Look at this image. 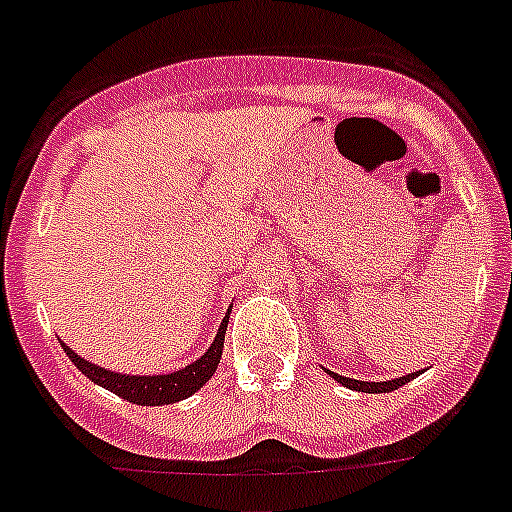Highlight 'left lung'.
I'll return each instance as SVG.
<instances>
[{"instance_id":"left-lung-1","label":"left lung","mask_w":512,"mask_h":512,"mask_svg":"<svg viewBox=\"0 0 512 512\" xmlns=\"http://www.w3.org/2000/svg\"><path fill=\"white\" fill-rule=\"evenodd\" d=\"M329 374H332V377L337 379L339 384H344V387L357 389V392H372V394H377V392H392V389H399V387H402V384H407V382H410V379H415L420 372L407 374V377H399V379H389V382H359V379L342 377V374H334V372H329Z\"/></svg>"}]
</instances>
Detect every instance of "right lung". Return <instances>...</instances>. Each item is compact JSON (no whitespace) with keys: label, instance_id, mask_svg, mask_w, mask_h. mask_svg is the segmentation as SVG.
Returning <instances> with one entry per match:
<instances>
[{"label":"right lung","instance_id":"1","mask_svg":"<svg viewBox=\"0 0 512 512\" xmlns=\"http://www.w3.org/2000/svg\"><path fill=\"white\" fill-rule=\"evenodd\" d=\"M226 326H228V316L221 321V329H218L216 339H213V344L208 347V352L203 354L201 359L188 364L186 369H178V372H170V374H158V377H130V374L110 372V369H102L97 367V364L82 359L80 354H75L70 347H65V344H62V347H65L67 357L75 362V367L80 369L87 379H92V382L100 384V387L110 389V392L118 394V397L128 399V402H133V405L158 407V405H170V402L191 397L193 392H198V389L213 377L218 362H221Z\"/></svg>","mask_w":512,"mask_h":512}]
</instances>
